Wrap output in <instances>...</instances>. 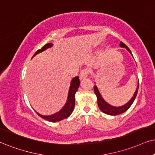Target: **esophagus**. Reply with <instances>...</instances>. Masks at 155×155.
Wrapping results in <instances>:
<instances>
[{"instance_id":"esophagus-1","label":"esophagus","mask_w":155,"mask_h":155,"mask_svg":"<svg viewBox=\"0 0 155 155\" xmlns=\"http://www.w3.org/2000/svg\"><path fill=\"white\" fill-rule=\"evenodd\" d=\"M88 76V70L87 68H84V69H82L81 72H80V74H79V78L81 80H84L86 78H87Z\"/></svg>"}]
</instances>
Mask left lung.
Instances as JSON below:
<instances>
[{
  "label": "left lung",
  "mask_w": 155,
  "mask_h": 155,
  "mask_svg": "<svg viewBox=\"0 0 155 155\" xmlns=\"http://www.w3.org/2000/svg\"><path fill=\"white\" fill-rule=\"evenodd\" d=\"M119 45H120V47H121V48H125L131 54H132V52H131L130 48H129L128 47H127L126 45L124 44V43L120 42V44ZM138 89H139V81H138L137 87L136 91H135L134 95H133V97H132V99H131L129 101L127 104H125L124 105L121 106V107H114V106H111L109 104L106 102L104 99L102 97H101L100 92H99L97 86H94V87L95 94L97 95V97L98 106H99L100 110L102 111L103 113L106 114L112 115V116H114V115H119V114H120L124 113V111H126L127 109L130 108V107H131V105L132 104V103L134 102L135 98H136V97H137Z\"/></svg>",
  "instance_id": "8db88e82"
}]
</instances>
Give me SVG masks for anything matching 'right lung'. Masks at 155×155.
<instances>
[{"label": "right lung", "mask_w": 155, "mask_h": 155, "mask_svg": "<svg viewBox=\"0 0 155 155\" xmlns=\"http://www.w3.org/2000/svg\"><path fill=\"white\" fill-rule=\"evenodd\" d=\"M53 46V44H47L42 47L41 49L37 51L35 53L33 57H34L37 54H38L39 53H41L44 51L45 50H46L47 48H51ZM32 57V58H33ZM80 85V81L79 76H76L73 79L71 80V84H70V87L69 90H68V94L67 101L65 104V105L64 106L63 108L58 112L52 115H48V116H45V115H42L41 114H39L36 111L37 114L39 117H41V118L46 119V120L48 121H51V122H56V121H59L61 120H63L64 119L68 118L70 115L71 114L72 111H73L74 109V106H75V94L77 91L78 88H79Z\"/></svg>", "instance_id": "right-lung-1"}]
</instances>
